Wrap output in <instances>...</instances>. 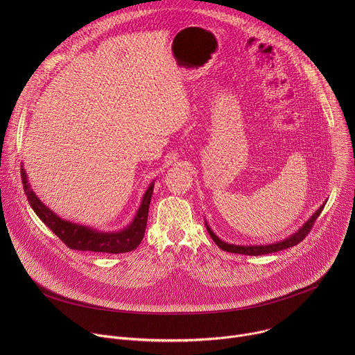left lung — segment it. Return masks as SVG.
Here are the masks:
<instances>
[{
    "label": "left lung",
    "instance_id": "obj_1",
    "mask_svg": "<svg viewBox=\"0 0 355 355\" xmlns=\"http://www.w3.org/2000/svg\"><path fill=\"white\" fill-rule=\"evenodd\" d=\"M326 205V200L323 202V205L305 222L303 223V226H300L295 233H292L289 237L284 239V240H279V241H275L272 244H256V245H240V244H230V243H226L223 240H220L214 232L212 229L209 227L208 222L205 220V226H207V230L209 233V236L212 237V240L218 244V247H220L222 250L225 251H229V252H236V254H244V256H263V254H270V252H277V251H281V250H285V248H289L292 245H296L299 241H302L303 239H305L308 236V233L311 232V229L313 227L316 219L319 218V215L322 214L323 208Z\"/></svg>",
    "mask_w": 355,
    "mask_h": 355
}]
</instances>
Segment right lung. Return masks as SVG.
<instances>
[{
	"label": "right lung",
	"mask_w": 355,
	"mask_h": 355,
	"mask_svg": "<svg viewBox=\"0 0 355 355\" xmlns=\"http://www.w3.org/2000/svg\"><path fill=\"white\" fill-rule=\"evenodd\" d=\"M21 178L25 189V195L28 202L31 204L35 214L39 219L52 230L67 247L80 251H94V252H108V254H121V252H128L135 250L140 241L143 240L147 216H148V207L151 195H153L155 180L146 189L141 204L133 218V220L118 232H101L89 226L78 225L69 222L66 219L59 218L53 211H50L43 202L37 198V195L31 188L28 181L26 171L24 166H21Z\"/></svg>",
	"instance_id": "1"
}]
</instances>
